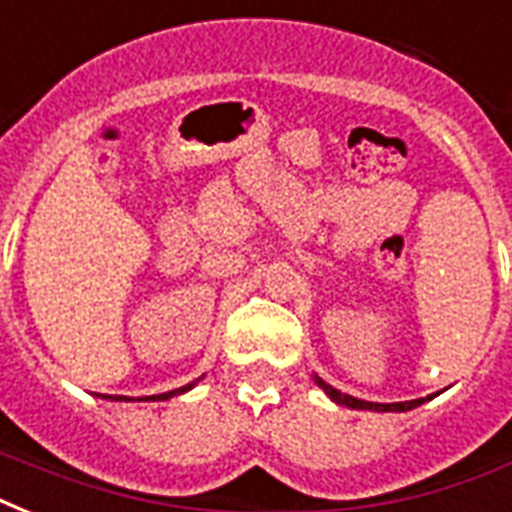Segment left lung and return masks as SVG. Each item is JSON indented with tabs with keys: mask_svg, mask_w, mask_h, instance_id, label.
Wrapping results in <instances>:
<instances>
[{
	"mask_svg": "<svg viewBox=\"0 0 512 512\" xmlns=\"http://www.w3.org/2000/svg\"><path fill=\"white\" fill-rule=\"evenodd\" d=\"M313 380H316V385H319V388L324 390L335 404L350 406V409H372V412H409V409L422 404V398H414V401H398V404H374V401H361V398H353L348 396V393H340V390L327 385L321 377H313Z\"/></svg>",
	"mask_w": 512,
	"mask_h": 512,
	"instance_id": "1",
	"label": "left lung"
}]
</instances>
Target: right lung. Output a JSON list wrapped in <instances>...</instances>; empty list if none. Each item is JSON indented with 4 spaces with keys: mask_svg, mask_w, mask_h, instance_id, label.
<instances>
[{
    "mask_svg": "<svg viewBox=\"0 0 512 512\" xmlns=\"http://www.w3.org/2000/svg\"><path fill=\"white\" fill-rule=\"evenodd\" d=\"M193 388V382L191 385H185V388H177V390H170V393H159V396H143V401H167V398L177 396V393H185V390H191ZM111 398V396H108ZM116 398H127V396H116Z\"/></svg>",
    "mask_w": 512,
    "mask_h": 512,
    "instance_id": "obj_1",
    "label": "right lung"
}]
</instances>
